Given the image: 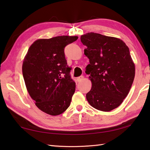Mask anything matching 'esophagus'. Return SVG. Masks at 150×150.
<instances>
[{
	"instance_id": "34e87169",
	"label": "esophagus",
	"mask_w": 150,
	"mask_h": 150,
	"mask_svg": "<svg viewBox=\"0 0 150 150\" xmlns=\"http://www.w3.org/2000/svg\"><path fill=\"white\" fill-rule=\"evenodd\" d=\"M83 79H84V77H83V76H81V77H77V80L78 82H81V81L83 80Z\"/></svg>"
}]
</instances>
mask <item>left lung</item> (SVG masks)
<instances>
[{"label":"left lung","mask_w":150,"mask_h":150,"mask_svg":"<svg viewBox=\"0 0 150 150\" xmlns=\"http://www.w3.org/2000/svg\"><path fill=\"white\" fill-rule=\"evenodd\" d=\"M89 59L86 73L92 87L86 95L91 106L109 112L117 108L128 95L135 77V65L122 40L90 32L81 36Z\"/></svg>","instance_id":"8db88e82"}]
</instances>
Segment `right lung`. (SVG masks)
Instances as JSON below:
<instances>
[{
	"label": "right lung",
	"instance_id": "obj_1",
	"mask_svg": "<svg viewBox=\"0 0 150 150\" xmlns=\"http://www.w3.org/2000/svg\"><path fill=\"white\" fill-rule=\"evenodd\" d=\"M78 36L61 35L38 39L30 45L22 64L25 85L40 110L59 115L69 107L75 91L67 65L64 48Z\"/></svg>",
	"mask_w": 150,
	"mask_h": 150
}]
</instances>
